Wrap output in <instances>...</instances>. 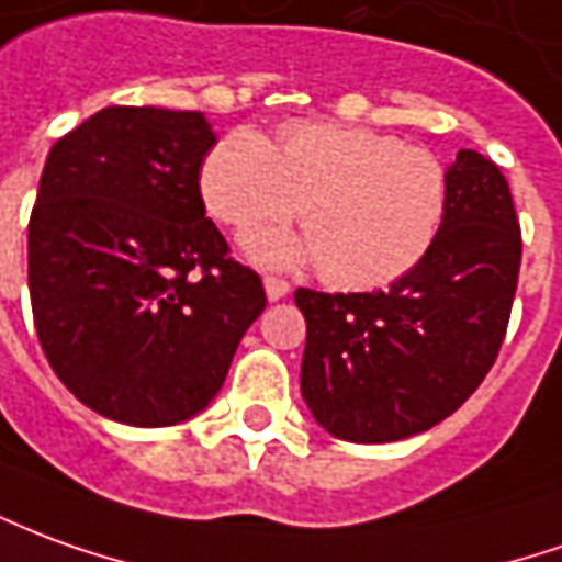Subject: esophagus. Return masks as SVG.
<instances>
[{
	"label": "esophagus",
	"mask_w": 562,
	"mask_h": 562,
	"mask_svg": "<svg viewBox=\"0 0 562 562\" xmlns=\"http://www.w3.org/2000/svg\"><path fill=\"white\" fill-rule=\"evenodd\" d=\"M265 292H268V301H280L289 294V282L277 280V277H265Z\"/></svg>",
	"instance_id": "34e87169"
}]
</instances>
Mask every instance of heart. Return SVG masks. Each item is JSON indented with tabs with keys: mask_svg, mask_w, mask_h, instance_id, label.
Masks as SVG:
<instances>
[{
	"mask_svg": "<svg viewBox=\"0 0 562 562\" xmlns=\"http://www.w3.org/2000/svg\"><path fill=\"white\" fill-rule=\"evenodd\" d=\"M210 213L246 231L301 210L307 231H258L246 252L270 268L322 265L340 289L402 280L431 249L447 213V170L423 145L328 121H297L280 145L252 127L225 133L200 170Z\"/></svg>",
	"mask_w": 562,
	"mask_h": 562,
	"instance_id": "heart-1",
	"label": "heart"
}]
</instances>
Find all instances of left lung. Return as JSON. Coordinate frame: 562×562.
Masks as SVG:
<instances>
[{
    "label": "left lung",
    "mask_w": 562,
    "mask_h": 562,
    "mask_svg": "<svg viewBox=\"0 0 562 562\" xmlns=\"http://www.w3.org/2000/svg\"><path fill=\"white\" fill-rule=\"evenodd\" d=\"M520 270L502 170L462 148L447 167L445 225L411 273L376 292L297 289L307 319L301 395L328 435L386 445L438 426L499 356Z\"/></svg>",
    "instance_id": "8db88e82"
}]
</instances>
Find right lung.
Listing matches in <instances>:
<instances>
[{
    "mask_svg": "<svg viewBox=\"0 0 562 562\" xmlns=\"http://www.w3.org/2000/svg\"><path fill=\"white\" fill-rule=\"evenodd\" d=\"M203 112L109 105L54 143L30 215V301L63 386L124 426H176L225 383L268 304L206 218Z\"/></svg>",
    "mask_w": 562,
    "mask_h": 562,
    "instance_id": "1",
    "label": "right lung"
}]
</instances>
